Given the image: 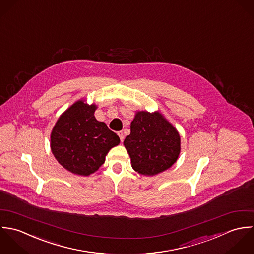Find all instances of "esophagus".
<instances>
[{
	"mask_svg": "<svg viewBox=\"0 0 254 254\" xmlns=\"http://www.w3.org/2000/svg\"><path fill=\"white\" fill-rule=\"evenodd\" d=\"M118 135H119L121 141L123 142L124 141V133H123V131H118Z\"/></svg>",
	"mask_w": 254,
	"mask_h": 254,
	"instance_id": "obj_1",
	"label": "esophagus"
}]
</instances>
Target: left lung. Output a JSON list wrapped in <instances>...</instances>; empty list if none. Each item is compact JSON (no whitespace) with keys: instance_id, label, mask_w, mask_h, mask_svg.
I'll list each match as a JSON object with an SVG mask.
<instances>
[{"instance_id":"1","label":"left lung","mask_w":254,"mask_h":254,"mask_svg":"<svg viewBox=\"0 0 254 254\" xmlns=\"http://www.w3.org/2000/svg\"><path fill=\"white\" fill-rule=\"evenodd\" d=\"M124 145L135 172L155 176L170 169L178 160L181 136L159 111H137Z\"/></svg>"}]
</instances>
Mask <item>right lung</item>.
Returning <instances> with one entry per match:
<instances>
[{
	"label": "right lung",
	"instance_id": "right-lung-1",
	"mask_svg": "<svg viewBox=\"0 0 254 254\" xmlns=\"http://www.w3.org/2000/svg\"><path fill=\"white\" fill-rule=\"evenodd\" d=\"M95 104L79 99L68 107L52 129V153L68 172L87 177L105 162L108 152L120 144V137L96 120Z\"/></svg>",
	"mask_w": 254,
	"mask_h": 254
}]
</instances>
